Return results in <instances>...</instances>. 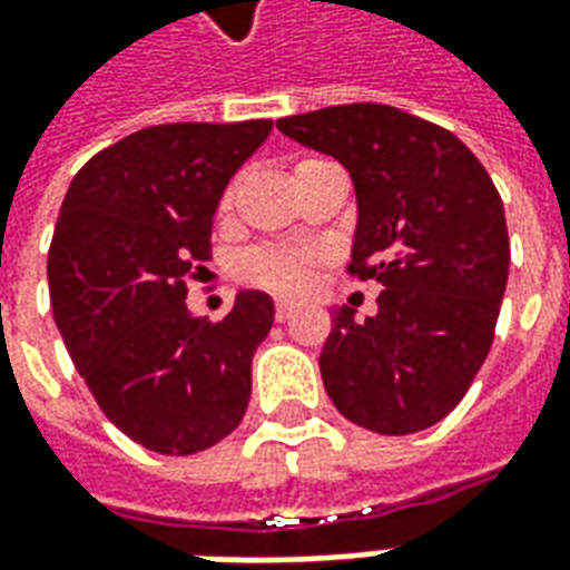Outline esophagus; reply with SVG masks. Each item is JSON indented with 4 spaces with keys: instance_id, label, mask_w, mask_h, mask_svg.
I'll list each match as a JSON object with an SVG mask.
<instances>
[{
    "instance_id": "obj_1",
    "label": "esophagus",
    "mask_w": 570,
    "mask_h": 570,
    "mask_svg": "<svg viewBox=\"0 0 570 570\" xmlns=\"http://www.w3.org/2000/svg\"><path fill=\"white\" fill-rule=\"evenodd\" d=\"M293 314H296V305H289V302H277V307H274V320L277 323H286Z\"/></svg>"
}]
</instances>
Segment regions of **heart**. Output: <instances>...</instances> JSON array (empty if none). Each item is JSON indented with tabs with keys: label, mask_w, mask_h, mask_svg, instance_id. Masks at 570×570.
Wrapping results in <instances>:
<instances>
[{
	"label": "heart",
	"mask_w": 570,
	"mask_h": 570,
	"mask_svg": "<svg viewBox=\"0 0 570 570\" xmlns=\"http://www.w3.org/2000/svg\"><path fill=\"white\" fill-rule=\"evenodd\" d=\"M223 205L229 208L232 193H226ZM307 265H311V253L302 250H250L244 253L242 259V274L247 281L259 286H268L274 293H284V296H293V293H302L307 284Z\"/></svg>",
	"instance_id": "b5f03b06"
}]
</instances>
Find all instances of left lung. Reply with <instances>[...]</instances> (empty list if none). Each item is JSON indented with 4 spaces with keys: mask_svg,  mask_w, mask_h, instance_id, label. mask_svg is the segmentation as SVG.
I'll list each match as a JSON object with an SVG mask.
<instances>
[{
    "mask_svg": "<svg viewBox=\"0 0 570 570\" xmlns=\"http://www.w3.org/2000/svg\"><path fill=\"white\" fill-rule=\"evenodd\" d=\"M277 129L347 168L350 268L383 286L374 317H332L328 399L377 435L423 432L462 402L492 347L510 265L499 189L456 135L392 105H335Z\"/></svg>",
    "mask_w": 570,
    "mask_h": 570,
    "instance_id": "8db88e82",
    "label": "left lung"
}]
</instances>
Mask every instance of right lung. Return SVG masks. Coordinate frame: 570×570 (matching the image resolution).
Segmentation results:
<instances>
[{"label": "right lung", "mask_w": 570, "mask_h": 570, "mask_svg": "<svg viewBox=\"0 0 570 570\" xmlns=\"http://www.w3.org/2000/svg\"><path fill=\"white\" fill-rule=\"evenodd\" d=\"M272 120L147 126L75 175L48 253L53 320L102 414L154 453L189 456L242 423L250 362L272 332L268 293L242 289L220 323L193 317L232 175Z\"/></svg>", "instance_id": "add662e5"}]
</instances>
